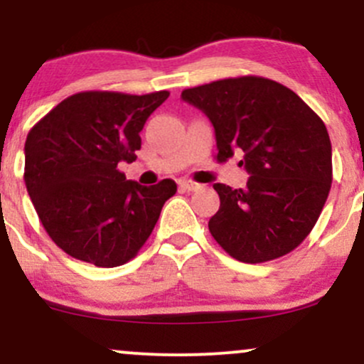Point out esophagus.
<instances>
[{"mask_svg": "<svg viewBox=\"0 0 364 364\" xmlns=\"http://www.w3.org/2000/svg\"><path fill=\"white\" fill-rule=\"evenodd\" d=\"M178 185H179V188H181V190H185V191H196V190H200V188H202L200 183L191 181V179H179Z\"/></svg>", "mask_w": 364, "mask_h": 364, "instance_id": "obj_1", "label": "esophagus"}]
</instances>
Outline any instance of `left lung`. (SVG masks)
Instances as JSON below:
<instances>
[{
    "label": "left lung",
    "mask_w": 364,
    "mask_h": 364,
    "mask_svg": "<svg viewBox=\"0 0 364 364\" xmlns=\"http://www.w3.org/2000/svg\"><path fill=\"white\" fill-rule=\"evenodd\" d=\"M214 124L217 161L243 152L246 188L215 183L220 207L208 220L214 240L236 260L284 257L310 235L332 185V145L320 116L282 83L224 78L183 90Z\"/></svg>",
    "instance_id": "obj_1"
}]
</instances>
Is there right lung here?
Here are the masks:
<instances>
[{
	"label": "right lung",
	"mask_w": 364,
	"mask_h": 364,
	"mask_svg": "<svg viewBox=\"0 0 364 364\" xmlns=\"http://www.w3.org/2000/svg\"><path fill=\"white\" fill-rule=\"evenodd\" d=\"M168 97V90L78 92L28 132L25 186L46 232L70 257L111 269L152 235L176 183L141 186L118 164L135 161L145 121Z\"/></svg>",
	"instance_id": "obj_1"
}]
</instances>
